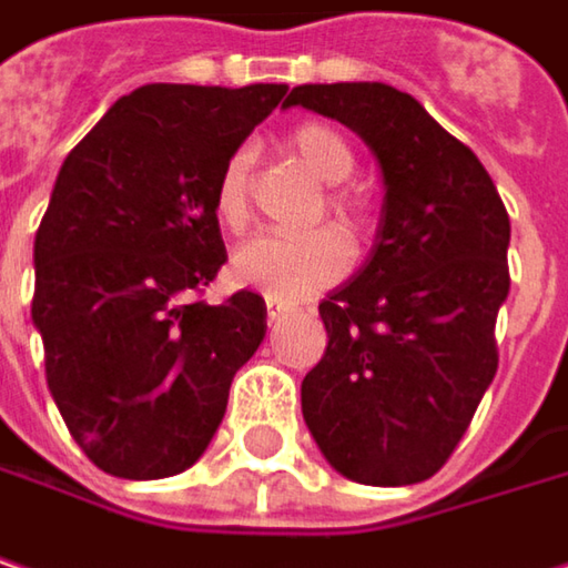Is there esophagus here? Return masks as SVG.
Returning a JSON list of instances; mask_svg holds the SVG:
<instances>
[{
	"label": "esophagus",
	"mask_w": 568,
	"mask_h": 568,
	"mask_svg": "<svg viewBox=\"0 0 568 568\" xmlns=\"http://www.w3.org/2000/svg\"><path fill=\"white\" fill-rule=\"evenodd\" d=\"M285 312H288L285 302H280V298H266V321H270V324H276Z\"/></svg>",
	"instance_id": "34e87169"
}]
</instances>
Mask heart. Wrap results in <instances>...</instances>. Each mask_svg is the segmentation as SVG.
Returning a JSON list of instances; mask_svg holds the SVG:
<instances>
[{"mask_svg": "<svg viewBox=\"0 0 568 568\" xmlns=\"http://www.w3.org/2000/svg\"><path fill=\"white\" fill-rule=\"evenodd\" d=\"M288 153L324 185H344L356 170V156L341 131L331 124H298L288 141ZM251 209V151L241 148L227 156L215 183V212L227 227H241ZM331 212L341 224H363V202L337 189L331 192ZM353 263L351 241L337 227H317L305 234H253L234 251V276L270 298H302L324 285L337 283Z\"/></svg>", "mask_w": 568, "mask_h": 568, "instance_id": "b5f03b06", "label": "heart"}]
</instances>
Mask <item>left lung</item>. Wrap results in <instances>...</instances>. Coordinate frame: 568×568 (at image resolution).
<instances>
[{"mask_svg": "<svg viewBox=\"0 0 568 568\" xmlns=\"http://www.w3.org/2000/svg\"><path fill=\"white\" fill-rule=\"evenodd\" d=\"M292 105L347 124L383 173L369 256L317 305L327 351L302 379V417L353 483H424L495 379L511 221L479 156L408 92L308 83Z\"/></svg>", "mask_w": 568, "mask_h": 568, "instance_id": "left-lung-1", "label": "left lung"}]
</instances>
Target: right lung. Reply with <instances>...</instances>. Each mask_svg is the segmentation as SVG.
<instances>
[{
  "label": "right lung",
  "mask_w": 568,
  "mask_h": 568,
  "mask_svg": "<svg viewBox=\"0 0 568 568\" xmlns=\"http://www.w3.org/2000/svg\"><path fill=\"white\" fill-rule=\"evenodd\" d=\"M151 83L121 95L63 160L34 237L31 321L73 440L109 476L166 479L209 450L234 373L266 337V302H185L227 263L215 183L283 102Z\"/></svg>",
  "instance_id": "add662e5"
}]
</instances>
